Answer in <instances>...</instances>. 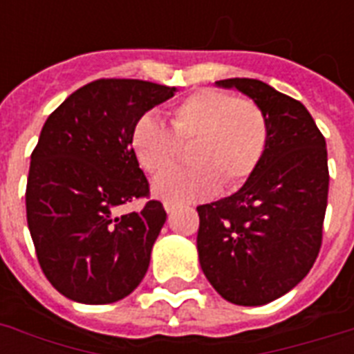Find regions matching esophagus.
<instances>
[{
	"instance_id": "1",
	"label": "esophagus",
	"mask_w": 354,
	"mask_h": 354,
	"mask_svg": "<svg viewBox=\"0 0 354 354\" xmlns=\"http://www.w3.org/2000/svg\"><path fill=\"white\" fill-rule=\"evenodd\" d=\"M163 207H165L167 213H174V209H176V205L171 204V202H165V204H163Z\"/></svg>"
}]
</instances>
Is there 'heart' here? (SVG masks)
Returning <instances> with one entry per match:
<instances>
[{
  "instance_id": "heart-1",
  "label": "heart",
  "mask_w": 354,
  "mask_h": 354,
  "mask_svg": "<svg viewBox=\"0 0 354 354\" xmlns=\"http://www.w3.org/2000/svg\"><path fill=\"white\" fill-rule=\"evenodd\" d=\"M191 142L189 167H171L152 182L158 198L191 204L211 198L221 183L241 187L261 165L270 143L268 115L257 102L215 88H202L178 102L171 128L152 113L141 115L130 133V147L141 169L158 172Z\"/></svg>"
}]
</instances>
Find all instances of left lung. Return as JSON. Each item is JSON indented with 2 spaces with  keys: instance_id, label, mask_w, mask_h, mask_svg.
I'll return each mask as SVG.
<instances>
[{
  "instance_id": "1",
  "label": "left lung",
  "mask_w": 354,
  "mask_h": 354,
  "mask_svg": "<svg viewBox=\"0 0 354 354\" xmlns=\"http://www.w3.org/2000/svg\"><path fill=\"white\" fill-rule=\"evenodd\" d=\"M263 108L270 143L235 194L198 205L200 266L226 301L257 307L285 296L313 268L329 193L325 138L301 102L255 79H226Z\"/></svg>"
}]
</instances>
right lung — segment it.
<instances>
[{
    "label": "right lung",
    "instance_id": "obj_1",
    "mask_svg": "<svg viewBox=\"0 0 354 354\" xmlns=\"http://www.w3.org/2000/svg\"><path fill=\"white\" fill-rule=\"evenodd\" d=\"M176 88L136 79L82 86L47 118L30 154L27 224L44 274L62 296L86 305L119 301L147 274L167 213L130 147L141 115Z\"/></svg>",
    "mask_w": 354,
    "mask_h": 354
}]
</instances>
